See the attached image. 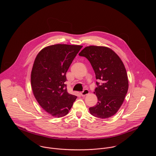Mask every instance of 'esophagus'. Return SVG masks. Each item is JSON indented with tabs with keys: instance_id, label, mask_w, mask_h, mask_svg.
Segmentation results:
<instances>
[{
	"instance_id": "obj_1",
	"label": "esophagus",
	"mask_w": 156,
	"mask_h": 156,
	"mask_svg": "<svg viewBox=\"0 0 156 156\" xmlns=\"http://www.w3.org/2000/svg\"><path fill=\"white\" fill-rule=\"evenodd\" d=\"M89 94V91L88 89H85L83 92H82L80 93L81 95L83 96V97H84V96H85V95H88Z\"/></svg>"
}]
</instances>
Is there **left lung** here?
I'll list each match as a JSON object with an SVG mask.
<instances>
[{
    "mask_svg": "<svg viewBox=\"0 0 156 156\" xmlns=\"http://www.w3.org/2000/svg\"><path fill=\"white\" fill-rule=\"evenodd\" d=\"M87 58L93 68L97 87L94 94L97 104L89 109L97 118H108L114 115L123 103L129 88V80L125 66L119 56L111 48L105 46L90 45L79 54Z\"/></svg>",
    "mask_w": 156,
    "mask_h": 156,
    "instance_id": "left-lung-1",
    "label": "left lung"
}]
</instances>
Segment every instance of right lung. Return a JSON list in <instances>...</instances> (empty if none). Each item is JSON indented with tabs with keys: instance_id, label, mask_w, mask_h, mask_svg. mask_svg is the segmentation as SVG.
<instances>
[{
	"instance_id": "right-lung-1",
	"label": "right lung",
	"mask_w": 156,
	"mask_h": 156,
	"mask_svg": "<svg viewBox=\"0 0 156 156\" xmlns=\"http://www.w3.org/2000/svg\"><path fill=\"white\" fill-rule=\"evenodd\" d=\"M79 45H51L43 48L34 61L30 75L35 98L45 111L53 117L68 114L76 95L67 92L66 73L82 48Z\"/></svg>"
}]
</instances>
